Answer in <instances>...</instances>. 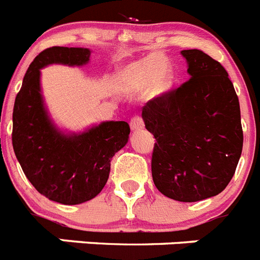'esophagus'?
<instances>
[{"mask_svg": "<svg viewBox=\"0 0 260 260\" xmlns=\"http://www.w3.org/2000/svg\"><path fill=\"white\" fill-rule=\"evenodd\" d=\"M130 126H132V130L137 132V130H142L144 127V121L141 116L133 117L132 121H130Z\"/></svg>", "mask_w": 260, "mask_h": 260, "instance_id": "esophagus-1", "label": "esophagus"}]
</instances>
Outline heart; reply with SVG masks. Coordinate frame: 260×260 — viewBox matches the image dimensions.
Listing matches in <instances>:
<instances>
[{
	"mask_svg": "<svg viewBox=\"0 0 260 260\" xmlns=\"http://www.w3.org/2000/svg\"><path fill=\"white\" fill-rule=\"evenodd\" d=\"M174 80V70L171 62L160 53H151L128 62L117 73L119 87L134 91L143 87L144 96L153 99L171 88Z\"/></svg>",
	"mask_w": 260,
	"mask_h": 260,
	"instance_id": "1",
	"label": "heart"
}]
</instances>
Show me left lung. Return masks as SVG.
I'll return each instance as SVG.
<instances>
[{
    "mask_svg": "<svg viewBox=\"0 0 260 260\" xmlns=\"http://www.w3.org/2000/svg\"><path fill=\"white\" fill-rule=\"evenodd\" d=\"M190 79L147 103L144 125L156 142L151 171L157 190L178 202L220 194L231 182L243 144L238 96L219 61L182 50Z\"/></svg>",
    "mask_w": 260,
    "mask_h": 260,
    "instance_id": "8db88e82",
    "label": "left lung"
}]
</instances>
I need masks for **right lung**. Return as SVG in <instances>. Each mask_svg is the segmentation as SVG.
<instances>
[{
	"label": "right lung",
	"instance_id": "right-lung-1",
	"mask_svg": "<svg viewBox=\"0 0 260 260\" xmlns=\"http://www.w3.org/2000/svg\"><path fill=\"white\" fill-rule=\"evenodd\" d=\"M87 48L52 47L39 53L23 78L13 109V148L32 186L48 199L79 204L95 198L109 177L110 158L127 143L130 126L109 121L83 134L65 135L52 125L40 93V69L80 66Z\"/></svg>",
	"mask_w": 260,
	"mask_h": 260
}]
</instances>
